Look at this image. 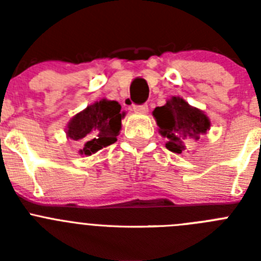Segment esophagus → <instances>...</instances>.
Segmentation results:
<instances>
[{"instance_id":"1","label":"esophagus","mask_w":261,"mask_h":261,"mask_svg":"<svg viewBox=\"0 0 261 261\" xmlns=\"http://www.w3.org/2000/svg\"><path fill=\"white\" fill-rule=\"evenodd\" d=\"M133 110H135V112H136V114L145 115V114H147V111H149V107H147L146 105H141V106H135V107H133Z\"/></svg>"}]
</instances>
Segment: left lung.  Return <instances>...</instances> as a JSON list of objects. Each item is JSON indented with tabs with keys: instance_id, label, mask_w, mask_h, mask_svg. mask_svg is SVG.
<instances>
[{
	"instance_id": "1",
	"label": "left lung",
	"mask_w": 261,
	"mask_h": 261,
	"mask_svg": "<svg viewBox=\"0 0 261 261\" xmlns=\"http://www.w3.org/2000/svg\"><path fill=\"white\" fill-rule=\"evenodd\" d=\"M153 116L159 133L167 138L166 147L181 154L193 140H199L211 129V120L204 111L192 107L180 96H171L166 105L156 107Z\"/></svg>"
}]
</instances>
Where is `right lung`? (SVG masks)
I'll list each match as a JSON object with an SVG mask.
<instances>
[{
  "instance_id": "obj_1",
  "label": "right lung",
  "mask_w": 261,
  "mask_h": 261,
  "mask_svg": "<svg viewBox=\"0 0 261 261\" xmlns=\"http://www.w3.org/2000/svg\"><path fill=\"white\" fill-rule=\"evenodd\" d=\"M124 116L125 112H121V106L116 100L100 99L69 120L66 137L80 141V154L89 156L116 142Z\"/></svg>"
}]
</instances>
